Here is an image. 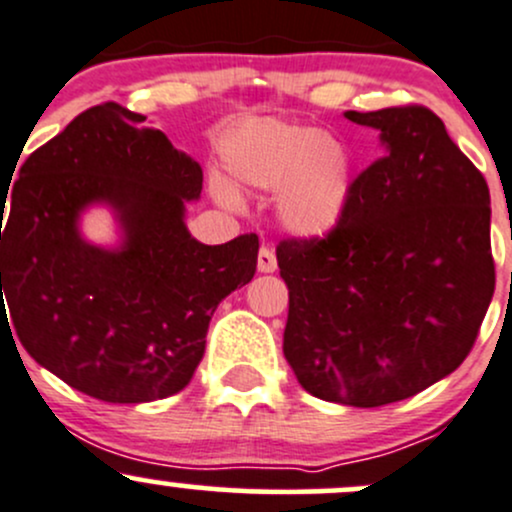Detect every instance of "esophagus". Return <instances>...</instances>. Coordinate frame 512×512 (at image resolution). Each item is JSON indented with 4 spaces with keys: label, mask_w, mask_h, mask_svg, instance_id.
Returning a JSON list of instances; mask_svg holds the SVG:
<instances>
[{
    "label": "esophagus",
    "mask_w": 512,
    "mask_h": 512,
    "mask_svg": "<svg viewBox=\"0 0 512 512\" xmlns=\"http://www.w3.org/2000/svg\"><path fill=\"white\" fill-rule=\"evenodd\" d=\"M278 268V258H276V251L271 249V246H261V251H258V271L261 273H273Z\"/></svg>",
    "instance_id": "34e87169"
}]
</instances>
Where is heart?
I'll use <instances>...</instances> for the list:
<instances>
[{
	"mask_svg": "<svg viewBox=\"0 0 512 512\" xmlns=\"http://www.w3.org/2000/svg\"><path fill=\"white\" fill-rule=\"evenodd\" d=\"M224 166L246 188L276 192L280 224L300 239H324L342 224L356 183V156L344 139L315 126L256 119L222 148ZM219 205L239 210L241 195L214 175Z\"/></svg>",
	"mask_w": 512,
	"mask_h": 512,
	"instance_id": "b5f03b06",
	"label": "heart"
}]
</instances>
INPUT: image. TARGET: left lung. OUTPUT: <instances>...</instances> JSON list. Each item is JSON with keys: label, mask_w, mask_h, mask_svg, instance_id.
<instances>
[{"label": "left lung", "mask_w": 512, "mask_h": 512, "mask_svg": "<svg viewBox=\"0 0 512 512\" xmlns=\"http://www.w3.org/2000/svg\"><path fill=\"white\" fill-rule=\"evenodd\" d=\"M383 156L356 178L327 239L278 244L283 354L310 395L398 403L456 371L491 305V195L425 107L344 112Z\"/></svg>", "instance_id": "1"}]
</instances>
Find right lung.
<instances>
[{
    "mask_svg": "<svg viewBox=\"0 0 512 512\" xmlns=\"http://www.w3.org/2000/svg\"><path fill=\"white\" fill-rule=\"evenodd\" d=\"M200 192V163L144 114L114 102L78 114L4 188V327L36 364L104 403L180 393L214 310L254 278L258 258L256 234L219 246L190 234L185 205ZM92 206L113 212L114 247L81 234Z\"/></svg>",
    "mask_w": 512,
    "mask_h": 512,
    "instance_id": "right-lung-1",
    "label": "right lung"
}]
</instances>
